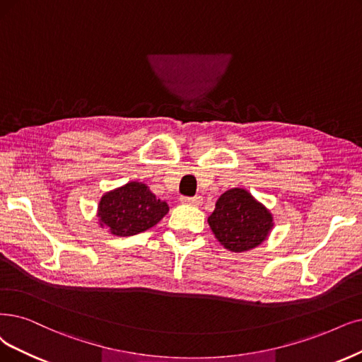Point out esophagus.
Instances as JSON below:
<instances>
[{"label":"esophagus","mask_w":362,"mask_h":362,"mask_svg":"<svg viewBox=\"0 0 362 362\" xmlns=\"http://www.w3.org/2000/svg\"><path fill=\"white\" fill-rule=\"evenodd\" d=\"M180 202L183 204H189V206H202L203 204V197H182Z\"/></svg>","instance_id":"34e87169"}]
</instances>
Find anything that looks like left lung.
Returning <instances> with one entry per match:
<instances>
[{"label": "left lung", "instance_id": "1", "mask_svg": "<svg viewBox=\"0 0 362 362\" xmlns=\"http://www.w3.org/2000/svg\"><path fill=\"white\" fill-rule=\"evenodd\" d=\"M207 222L218 242L237 253L262 245L274 226L270 210L243 188L225 191Z\"/></svg>", "mask_w": 362, "mask_h": 362}]
</instances>
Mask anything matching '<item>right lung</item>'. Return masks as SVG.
Returning a JSON list of instances; mask_svg holds the SVG:
<instances>
[{
	"mask_svg": "<svg viewBox=\"0 0 362 362\" xmlns=\"http://www.w3.org/2000/svg\"><path fill=\"white\" fill-rule=\"evenodd\" d=\"M168 204L160 202L141 182H129L105 192L98 204V221L113 235L128 237L152 228L168 213Z\"/></svg>",
	"mask_w": 362,
	"mask_h": 362,
	"instance_id": "1",
	"label": "right lung"
}]
</instances>
